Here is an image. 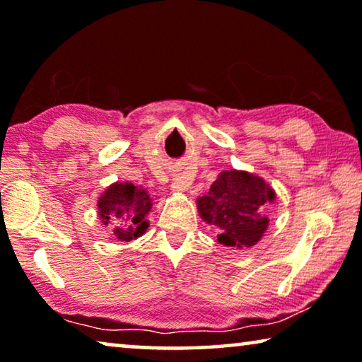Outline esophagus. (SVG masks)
Returning a JSON list of instances; mask_svg holds the SVG:
<instances>
[{
  "label": "esophagus",
  "instance_id": "obj_1",
  "mask_svg": "<svg viewBox=\"0 0 362 362\" xmlns=\"http://www.w3.org/2000/svg\"><path fill=\"white\" fill-rule=\"evenodd\" d=\"M189 185H191L189 177L177 176V177H175L173 182H171V187H173V191H176V192H182V191H186Z\"/></svg>",
  "mask_w": 362,
  "mask_h": 362
}]
</instances>
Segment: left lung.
Instances as JSON below:
<instances>
[{
    "label": "left lung",
    "instance_id": "8db88e82",
    "mask_svg": "<svg viewBox=\"0 0 362 362\" xmlns=\"http://www.w3.org/2000/svg\"><path fill=\"white\" fill-rule=\"evenodd\" d=\"M275 197L264 177L244 170H225L196 204L200 218L216 230L220 244L243 249L262 239L269 228L264 210Z\"/></svg>",
    "mask_w": 362,
    "mask_h": 362
}]
</instances>
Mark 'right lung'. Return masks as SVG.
Returning a JSON list of instances; mask_svg holds the SVG:
<instances>
[{
	"mask_svg": "<svg viewBox=\"0 0 362 362\" xmlns=\"http://www.w3.org/2000/svg\"><path fill=\"white\" fill-rule=\"evenodd\" d=\"M153 199L147 189L127 181H116L98 197L97 214L111 233V238L129 243L147 231V215L152 210Z\"/></svg>",
	"mask_w": 362,
	"mask_h": 362,
	"instance_id": "1",
	"label": "right lung"
}]
</instances>
